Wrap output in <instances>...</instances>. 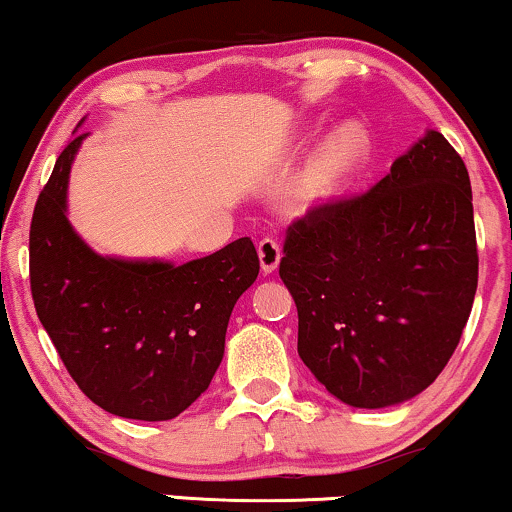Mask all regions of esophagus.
<instances>
[{"label":"esophagus","mask_w":512,"mask_h":512,"mask_svg":"<svg viewBox=\"0 0 512 512\" xmlns=\"http://www.w3.org/2000/svg\"><path fill=\"white\" fill-rule=\"evenodd\" d=\"M257 255H260V267L264 274L276 272V267H279L281 262V248L276 240L262 238L260 243H257Z\"/></svg>","instance_id":"1"}]
</instances>
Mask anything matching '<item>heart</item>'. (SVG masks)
I'll use <instances>...</instances> for the list:
<instances>
[{
	"label": "heart",
	"instance_id": "obj_1",
	"mask_svg": "<svg viewBox=\"0 0 512 512\" xmlns=\"http://www.w3.org/2000/svg\"><path fill=\"white\" fill-rule=\"evenodd\" d=\"M372 157V135L360 121L334 128L307 164L298 186L303 212H324L338 205Z\"/></svg>",
	"mask_w": 512,
	"mask_h": 512
}]
</instances>
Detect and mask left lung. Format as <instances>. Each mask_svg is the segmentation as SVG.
Instances as JSON below:
<instances>
[{
	"mask_svg": "<svg viewBox=\"0 0 512 512\" xmlns=\"http://www.w3.org/2000/svg\"><path fill=\"white\" fill-rule=\"evenodd\" d=\"M477 267L470 176L429 128L369 193L288 229L300 360L350 408L415 398L463 336Z\"/></svg>",
	"mask_w": 512,
	"mask_h": 512,
	"instance_id": "obj_1",
	"label": "left lung"
}]
</instances>
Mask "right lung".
<instances>
[{
  "label": "right lung",
  "mask_w": 512,
  "mask_h": 512,
  "mask_svg": "<svg viewBox=\"0 0 512 512\" xmlns=\"http://www.w3.org/2000/svg\"><path fill=\"white\" fill-rule=\"evenodd\" d=\"M73 133L30 224L35 310L92 403L126 420H174L221 365L233 305L260 274L257 250L238 238L186 264L95 252L69 221L71 166L88 138Z\"/></svg>",
  "instance_id": "1"
}]
</instances>
